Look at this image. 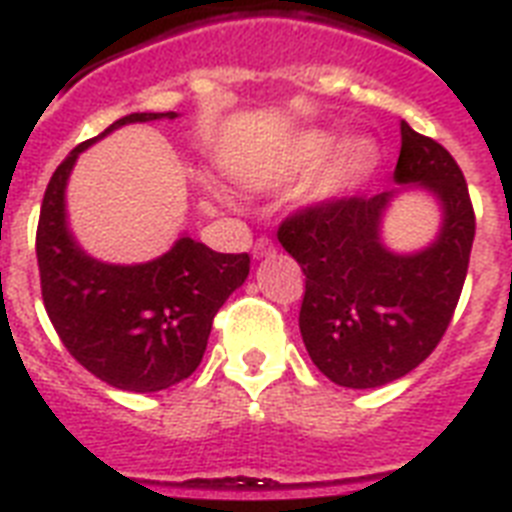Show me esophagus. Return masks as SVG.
I'll return each instance as SVG.
<instances>
[{"instance_id":"34e87169","label":"esophagus","mask_w":512,"mask_h":512,"mask_svg":"<svg viewBox=\"0 0 512 512\" xmlns=\"http://www.w3.org/2000/svg\"><path fill=\"white\" fill-rule=\"evenodd\" d=\"M270 252H273V242H270V239H260V242L255 244V257H268Z\"/></svg>"}]
</instances>
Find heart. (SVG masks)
<instances>
[{
  "label": "heart",
  "mask_w": 512,
  "mask_h": 512,
  "mask_svg": "<svg viewBox=\"0 0 512 512\" xmlns=\"http://www.w3.org/2000/svg\"><path fill=\"white\" fill-rule=\"evenodd\" d=\"M336 139L334 136L323 134V131H305V134L292 136L284 141L276 152H270L265 160H260L255 168H249L244 173L252 189H270V186H281L286 181H292L294 176H302L307 170L318 168L326 157L334 152ZM373 147L368 141H352L347 147L328 162V168L323 170V176L318 178L315 186V197L318 199H336L342 197L344 191L357 184V178L365 176L371 170Z\"/></svg>",
  "instance_id": "obj_1"
}]
</instances>
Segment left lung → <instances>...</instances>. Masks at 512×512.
<instances>
[{
	"label": "left lung",
	"instance_id": "8db88e82",
	"mask_svg": "<svg viewBox=\"0 0 512 512\" xmlns=\"http://www.w3.org/2000/svg\"><path fill=\"white\" fill-rule=\"evenodd\" d=\"M400 189L307 205L278 226V242L305 273L299 331L310 360L334 384L373 389L397 381L442 342L463 292L476 215L455 157L400 123ZM407 185L443 207V228L421 253L380 242V218Z\"/></svg>",
	"mask_w": 512,
	"mask_h": 512
}]
</instances>
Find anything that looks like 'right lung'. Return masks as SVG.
Returning a JSON list of instances; mask_svg holds the SVG:
<instances>
[{
    "instance_id": "1",
    "label": "right lung",
    "mask_w": 512,
    "mask_h": 512,
    "mask_svg": "<svg viewBox=\"0 0 512 512\" xmlns=\"http://www.w3.org/2000/svg\"><path fill=\"white\" fill-rule=\"evenodd\" d=\"M178 118L131 112L78 144L49 178L36 228L41 297L54 331L78 363L123 392H160L197 371L213 318L249 276V255L213 252L181 236L152 263L110 265L76 244L65 186L78 155L126 123Z\"/></svg>"
}]
</instances>
